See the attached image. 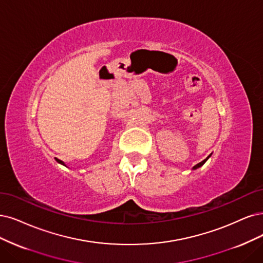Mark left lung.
<instances>
[{
	"label": "left lung",
	"instance_id": "1",
	"mask_svg": "<svg viewBox=\"0 0 263 263\" xmlns=\"http://www.w3.org/2000/svg\"><path fill=\"white\" fill-rule=\"evenodd\" d=\"M210 156H211V155H209V156H208V157H207V158H206V159H203V160H202V161H201V162H199V163H197V164H196V166H194V167H193V170H196V169H198V168H200V167H201V166H202V164H203V163H205V162H206V161H207V160H208V159H209V157H210Z\"/></svg>",
	"mask_w": 263,
	"mask_h": 263
}]
</instances>
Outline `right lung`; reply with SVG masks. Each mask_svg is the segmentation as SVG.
<instances>
[{
	"instance_id": "add662e5",
	"label": "right lung",
	"mask_w": 263,
	"mask_h": 263,
	"mask_svg": "<svg viewBox=\"0 0 263 263\" xmlns=\"http://www.w3.org/2000/svg\"><path fill=\"white\" fill-rule=\"evenodd\" d=\"M56 161H57L58 163H61V164H63V166H66V164H65V162H64V161H62V160H60V159H57V158H56Z\"/></svg>"
}]
</instances>
